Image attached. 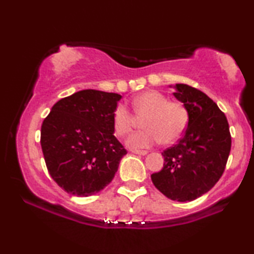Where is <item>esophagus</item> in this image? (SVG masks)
<instances>
[{"label":"esophagus","mask_w":254,"mask_h":254,"mask_svg":"<svg viewBox=\"0 0 254 254\" xmlns=\"http://www.w3.org/2000/svg\"><path fill=\"white\" fill-rule=\"evenodd\" d=\"M131 153L137 154V155H147V150H139V149H131Z\"/></svg>","instance_id":"esophagus-1"}]
</instances>
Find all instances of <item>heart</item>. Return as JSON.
<instances>
[{
  "instance_id": "1",
  "label": "heart",
  "mask_w": 254,
  "mask_h": 254,
  "mask_svg": "<svg viewBox=\"0 0 254 254\" xmlns=\"http://www.w3.org/2000/svg\"><path fill=\"white\" fill-rule=\"evenodd\" d=\"M133 113L124 105H118L112 114L114 133L126 136L141 121L142 130L130 135L127 144L130 148H147L157 142L175 143L182 136L189 121V113L182 101L168 100L159 91H146L136 95L131 103Z\"/></svg>"
}]
</instances>
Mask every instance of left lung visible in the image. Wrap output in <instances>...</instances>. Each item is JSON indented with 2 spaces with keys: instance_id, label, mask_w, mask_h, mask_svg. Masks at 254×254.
<instances>
[{
  "instance_id": "left-lung-1",
  "label": "left lung",
  "mask_w": 254,
  "mask_h": 254,
  "mask_svg": "<svg viewBox=\"0 0 254 254\" xmlns=\"http://www.w3.org/2000/svg\"><path fill=\"white\" fill-rule=\"evenodd\" d=\"M174 95L186 105L189 121L175 146L163 150V168L151 174L154 186L168 198L190 202L215 187L231 150L225 114L202 91L176 84Z\"/></svg>"
}]
</instances>
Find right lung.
I'll return each mask as SVG.
<instances>
[{
	"label": "right lung",
	"instance_id": "right-lung-1",
	"mask_svg": "<svg viewBox=\"0 0 254 254\" xmlns=\"http://www.w3.org/2000/svg\"><path fill=\"white\" fill-rule=\"evenodd\" d=\"M120 94L83 90L63 98L41 128V146L52 179L67 193L94 195L114 179L127 150L114 136L112 114Z\"/></svg>",
	"mask_w": 254,
	"mask_h": 254
}]
</instances>
